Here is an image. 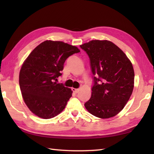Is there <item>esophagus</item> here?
Instances as JSON below:
<instances>
[{
  "mask_svg": "<svg viewBox=\"0 0 154 154\" xmlns=\"http://www.w3.org/2000/svg\"><path fill=\"white\" fill-rule=\"evenodd\" d=\"M72 91H73L74 93H77L78 92H79V89H75V88H72Z\"/></svg>",
  "mask_w": 154,
  "mask_h": 154,
  "instance_id": "esophagus-1",
  "label": "esophagus"
}]
</instances>
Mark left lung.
Listing matches in <instances>:
<instances>
[{"label":"left lung","instance_id":"obj_1","mask_svg":"<svg viewBox=\"0 0 154 154\" xmlns=\"http://www.w3.org/2000/svg\"><path fill=\"white\" fill-rule=\"evenodd\" d=\"M90 60L93 85L85 103L89 112L100 119L119 114L132 93L134 71L126 54L112 42L92 40L80 45Z\"/></svg>","mask_w":154,"mask_h":154}]
</instances>
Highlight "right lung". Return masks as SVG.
I'll return each instance as SVG.
<instances>
[{"mask_svg": "<svg viewBox=\"0 0 154 154\" xmlns=\"http://www.w3.org/2000/svg\"><path fill=\"white\" fill-rule=\"evenodd\" d=\"M79 52L77 47L63 42L46 40L25 60L20 71V88L24 103L35 115L49 119L63 110L72 91L56 81L65 60Z\"/></svg>", "mask_w": 154, "mask_h": 154, "instance_id": "obj_1", "label": "right lung"}]
</instances>
